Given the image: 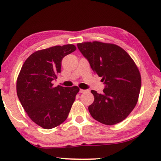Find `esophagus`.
Here are the masks:
<instances>
[{"instance_id": "34e87169", "label": "esophagus", "mask_w": 161, "mask_h": 161, "mask_svg": "<svg viewBox=\"0 0 161 161\" xmlns=\"http://www.w3.org/2000/svg\"><path fill=\"white\" fill-rule=\"evenodd\" d=\"M87 92V90H85V89H80V93H84V92Z\"/></svg>"}]
</instances>
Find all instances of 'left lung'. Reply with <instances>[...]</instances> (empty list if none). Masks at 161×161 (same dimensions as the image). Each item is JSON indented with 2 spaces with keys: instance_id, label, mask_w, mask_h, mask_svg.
<instances>
[{
  "instance_id": "8db88e82",
  "label": "left lung",
  "mask_w": 161,
  "mask_h": 161,
  "mask_svg": "<svg viewBox=\"0 0 161 161\" xmlns=\"http://www.w3.org/2000/svg\"><path fill=\"white\" fill-rule=\"evenodd\" d=\"M77 47L106 84L103 94L91 91L94 97L88 108L91 116L105 125L124 121L135 108L141 86L134 61L123 48L111 43L84 42Z\"/></svg>"
}]
</instances>
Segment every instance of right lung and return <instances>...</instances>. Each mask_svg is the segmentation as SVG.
<instances>
[{
	"instance_id": "right-lung-1",
	"label": "right lung",
	"mask_w": 161,
	"mask_h": 161,
	"mask_svg": "<svg viewBox=\"0 0 161 161\" xmlns=\"http://www.w3.org/2000/svg\"><path fill=\"white\" fill-rule=\"evenodd\" d=\"M76 49L75 45L68 44L35 52L18 75V99L32 121L45 129L58 126L67 119L80 91L77 86L54 87L52 83L61 72L62 59Z\"/></svg>"
}]
</instances>
